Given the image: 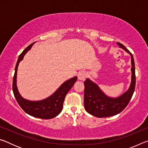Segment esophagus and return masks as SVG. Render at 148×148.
<instances>
[{"instance_id": "obj_1", "label": "esophagus", "mask_w": 148, "mask_h": 148, "mask_svg": "<svg viewBox=\"0 0 148 148\" xmlns=\"http://www.w3.org/2000/svg\"><path fill=\"white\" fill-rule=\"evenodd\" d=\"M86 77H87L86 72H85L84 71L79 72L78 73V75H77V78H78L79 80H81V81H84Z\"/></svg>"}]
</instances>
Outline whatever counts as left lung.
I'll list each match as a JSON object with an SVG mask.
<instances>
[{"label": "left lung", "instance_id": "left-lung-1", "mask_svg": "<svg viewBox=\"0 0 148 148\" xmlns=\"http://www.w3.org/2000/svg\"><path fill=\"white\" fill-rule=\"evenodd\" d=\"M119 47L131 55V83L127 91L117 98L106 96L97 85L87 78L84 82V107L92 116L97 117L113 116L122 112L128 105L132 97L136 85L135 66L132 54L123 45L117 42Z\"/></svg>", "mask_w": 148, "mask_h": 148}]
</instances>
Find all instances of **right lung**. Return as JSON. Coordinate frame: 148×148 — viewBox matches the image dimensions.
<instances>
[{
	"label": "right lung",
	"mask_w": 148,
	"mask_h": 148,
	"mask_svg": "<svg viewBox=\"0 0 148 148\" xmlns=\"http://www.w3.org/2000/svg\"><path fill=\"white\" fill-rule=\"evenodd\" d=\"M34 44V42L30 44L19 55L16 68H15L12 89H13L14 97L17 103L27 114L31 116L40 119H52L61 113L62 107H63V102L65 97H66L67 92L69 91V90L71 89V87L74 86L75 82H76L77 77L75 76L64 82L53 95L46 99L42 100V101H31L23 99L20 95L16 85L17 68H18L20 61H22L25 55L29 49H31Z\"/></svg>",
	"instance_id": "1"
}]
</instances>
